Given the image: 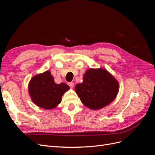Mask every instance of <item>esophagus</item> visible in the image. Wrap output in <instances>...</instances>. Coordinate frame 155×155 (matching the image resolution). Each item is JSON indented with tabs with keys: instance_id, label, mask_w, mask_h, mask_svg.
I'll use <instances>...</instances> for the list:
<instances>
[{
	"instance_id": "1",
	"label": "esophagus",
	"mask_w": 155,
	"mask_h": 155,
	"mask_svg": "<svg viewBox=\"0 0 155 155\" xmlns=\"http://www.w3.org/2000/svg\"><path fill=\"white\" fill-rule=\"evenodd\" d=\"M68 85H69V87H70L73 88V87H74V83H73V82L68 83Z\"/></svg>"
}]
</instances>
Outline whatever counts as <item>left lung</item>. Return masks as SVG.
I'll use <instances>...</instances> for the list:
<instances>
[{
    "mask_svg": "<svg viewBox=\"0 0 155 155\" xmlns=\"http://www.w3.org/2000/svg\"><path fill=\"white\" fill-rule=\"evenodd\" d=\"M83 79V83L77 84L75 91L83 104L89 109H102L118 94L119 83L105 69H88Z\"/></svg>",
    "mask_w": 155,
    "mask_h": 155,
    "instance_id": "left-lung-1",
    "label": "left lung"
}]
</instances>
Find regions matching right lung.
<instances>
[{
  "label": "right lung",
  "instance_id": "obj_1",
  "mask_svg": "<svg viewBox=\"0 0 155 155\" xmlns=\"http://www.w3.org/2000/svg\"><path fill=\"white\" fill-rule=\"evenodd\" d=\"M69 88V86L64 83H55L49 70L33 77L28 85L32 101L38 107L47 110L57 107L61 102L63 95Z\"/></svg>",
  "mask_w": 155,
  "mask_h": 155
}]
</instances>
